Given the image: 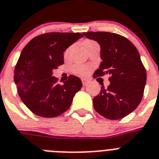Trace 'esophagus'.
I'll list each match as a JSON object with an SVG mask.
<instances>
[{"instance_id": "esophagus-1", "label": "esophagus", "mask_w": 159, "mask_h": 159, "mask_svg": "<svg viewBox=\"0 0 159 159\" xmlns=\"http://www.w3.org/2000/svg\"><path fill=\"white\" fill-rule=\"evenodd\" d=\"M81 81H82V84H83V85H86L88 83H89V81H88L86 79H82L81 80Z\"/></svg>"}]
</instances>
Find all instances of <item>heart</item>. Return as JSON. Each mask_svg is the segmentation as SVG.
<instances>
[{"label":"heart","instance_id":"heart-1","mask_svg":"<svg viewBox=\"0 0 159 159\" xmlns=\"http://www.w3.org/2000/svg\"><path fill=\"white\" fill-rule=\"evenodd\" d=\"M96 43L94 42L93 41H91V40H86L83 42V45L85 47V49L86 47H88L89 45H93V44ZM70 48L67 49L65 52V56L67 57L70 53ZM74 72L75 74H79V75H87L89 74V70H90V67L88 66H85V65H76V66H74Z\"/></svg>","mask_w":159,"mask_h":159}]
</instances>
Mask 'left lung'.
Segmentation results:
<instances>
[{
  "instance_id": "obj_1",
  "label": "left lung",
  "mask_w": 159,
  "mask_h": 159,
  "mask_svg": "<svg viewBox=\"0 0 159 159\" xmlns=\"http://www.w3.org/2000/svg\"><path fill=\"white\" fill-rule=\"evenodd\" d=\"M101 47L102 61L93 77L109 74L110 84L102 86L93 99L97 112L111 120L121 119L137 108L144 93L146 73L136 47L119 34L109 32L83 33Z\"/></svg>"
}]
</instances>
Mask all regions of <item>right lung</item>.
Segmentation results:
<instances>
[{
    "instance_id": "add662e5",
    "label": "right lung",
    "mask_w": 159,
    "mask_h": 159,
    "mask_svg": "<svg viewBox=\"0 0 159 159\" xmlns=\"http://www.w3.org/2000/svg\"><path fill=\"white\" fill-rule=\"evenodd\" d=\"M83 38L79 33H49L33 38L20 53L14 70L19 96L32 112L54 118L69 110L81 79L70 75L62 85L57 83L53 70L64 63V52Z\"/></svg>"
}]
</instances>
